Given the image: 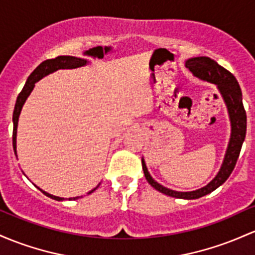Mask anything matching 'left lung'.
Instances as JSON below:
<instances>
[{
  "mask_svg": "<svg viewBox=\"0 0 255 255\" xmlns=\"http://www.w3.org/2000/svg\"><path fill=\"white\" fill-rule=\"evenodd\" d=\"M185 68L195 77L217 86L218 91H219L220 96H222L224 103H225L226 109H228L231 125V134L222 167H220L217 175L206 186L194 190V191H175V190H170L168 187L161 185L151 177L144 157L141 158V164L145 178L153 189L162 192V194L170 196V197L183 198V200H196V198L211 194L215 189L223 185L226 179L230 177L232 170L236 166L240 151H241L242 144L246 138L247 116H246L245 108H243L241 88H240L239 82H237V80L231 72H229L228 70L220 66L217 61L208 57L189 58V59L185 60Z\"/></svg>",
  "mask_w": 255,
  "mask_h": 255,
  "instance_id": "8db88e82",
  "label": "left lung"
}]
</instances>
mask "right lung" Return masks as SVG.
Segmentation results:
<instances>
[{"mask_svg": "<svg viewBox=\"0 0 255 255\" xmlns=\"http://www.w3.org/2000/svg\"><path fill=\"white\" fill-rule=\"evenodd\" d=\"M87 64H88V60L82 59V58L71 57V55H60V57L54 58V59H48V60L42 61L40 65H38L37 68H36L31 72V75L27 77L24 88L21 89V92L19 93L18 98H16V103H15V106H14V113H13V149H14V153H15V156H16V128H18L19 116H20L21 109H23L25 102H26V99L29 98L30 94H31L33 87H35V83L38 82L41 78L47 76V75L53 74V72L58 71V70H60V69H76V68H80V66H85V65H87ZM99 185H98L97 187H94L93 190H91V191L88 192V195L96 191L98 187H99ZM37 189H40V187H37ZM40 190L43 192L44 195L48 196V197L53 198V200H55V201L65 200V198H63V197H58V196L50 195V194H48V192L43 191L42 189H40ZM80 197H82V196H77V197L69 198V201L70 200H77V198H80Z\"/></svg>", "mask_w": 255, "mask_h": 255, "instance_id": "1", "label": "right lung"}]
</instances>
